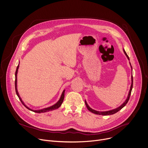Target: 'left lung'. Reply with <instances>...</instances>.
Wrapping results in <instances>:
<instances>
[{
	"label": "left lung",
	"instance_id": "8db88e82",
	"mask_svg": "<svg viewBox=\"0 0 148 148\" xmlns=\"http://www.w3.org/2000/svg\"><path fill=\"white\" fill-rule=\"evenodd\" d=\"M123 52H124V53L125 54V55L126 56V57H127V58L128 59V60H129V56H127V53H126V52H125V51L124 50V49H123ZM129 63H130V67H131V69H132V76H131V80H132V83H131V86H130V90H129V93H128V95H127V98H126V101L120 106H119L118 108H116V109H112V110H108V111H104V112H100V111H97V110H94V109H92L91 108H90L89 107V106L88 105V103H87V102H86V101H85V104H86V107H87V108H88V109L90 111V112H92V113H95V114H101V115H110V114H114V113H116V112H118V111H119L121 109H122L126 105V103H127V102L129 101V98H130V94H131V92H132V88H133V76H132V66H131V64H130V63L129 62Z\"/></svg>",
	"mask_w": 148,
	"mask_h": 148
}]
</instances>
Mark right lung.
<instances>
[{"instance_id": "right-lung-1", "label": "right lung", "mask_w": 148, "mask_h": 148, "mask_svg": "<svg viewBox=\"0 0 148 148\" xmlns=\"http://www.w3.org/2000/svg\"><path fill=\"white\" fill-rule=\"evenodd\" d=\"M19 64H18L17 68H16V72H15V90H16V95H18V97L19 98L20 101H21V102L22 103V104L27 108L29 110L32 111V112H36V113H44V112H49V111H51V110H53L55 109H58L62 105L63 101V99H64V91L65 90H64L61 95V96L60 97L59 100L58 101V102H56L55 105L50 106V107H48V108H44V109H39V110H32L31 109H30L29 108H28L25 103L24 102L22 101L21 97H20L19 95V93L18 92V89H17V74H18V69H19Z\"/></svg>"}]
</instances>
